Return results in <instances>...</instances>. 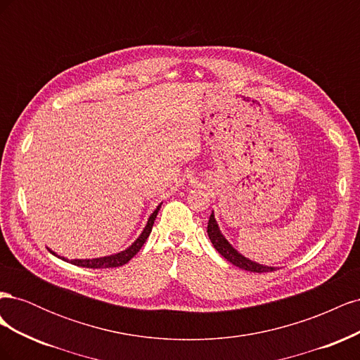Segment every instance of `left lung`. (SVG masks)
Segmentation results:
<instances>
[{
	"label": "left lung",
	"mask_w": 360,
	"mask_h": 360,
	"mask_svg": "<svg viewBox=\"0 0 360 360\" xmlns=\"http://www.w3.org/2000/svg\"><path fill=\"white\" fill-rule=\"evenodd\" d=\"M207 234H209L210 240H212V243H213V246H214L217 252H219L224 258H226V261H230L231 264H234L237 267H240V269L248 270V271H255V274H263V271H274L276 269L274 266L259 264V263H257V261L249 259V258H246L245 255L238 252V250L230 242H228L225 236L222 234L213 212L209 217V224H207Z\"/></svg>",
	"instance_id": "obj_1"
}]
</instances>
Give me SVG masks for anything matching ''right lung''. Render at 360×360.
<instances>
[{"label": "right lung", "mask_w": 360, "mask_h": 360, "mask_svg": "<svg viewBox=\"0 0 360 360\" xmlns=\"http://www.w3.org/2000/svg\"><path fill=\"white\" fill-rule=\"evenodd\" d=\"M160 205H162V202L156 207V210L150 214L148 221H147V224L144 226V230L141 231V234L136 237V240L130 246H127L126 249L120 250V252H117V254L105 255V257H97V258H82V259L81 258H75V259H69L66 257H60L57 252H53L52 249H49V248L48 249L51 250L52 255H56V257L61 258L63 261H68V263H72V264L79 266V267H86V269H110V267L123 266V264L127 263L130 258H134L138 254V250L143 248V245L146 243L147 237L151 233V228H153V224H155V219H156Z\"/></svg>", "instance_id": "obj_1"}]
</instances>
